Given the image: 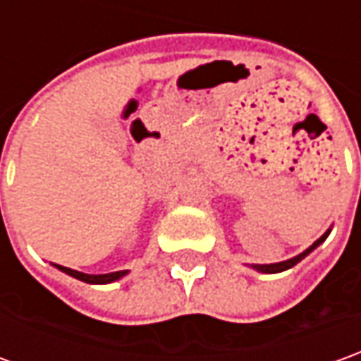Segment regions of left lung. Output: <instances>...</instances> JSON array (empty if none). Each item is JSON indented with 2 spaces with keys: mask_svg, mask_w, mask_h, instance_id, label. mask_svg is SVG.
I'll use <instances>...</instances> for the list:
<instances>
[{
  "mask_svg": "<svg viewBox=\"0 0 361 361\" xmlns=\"http://www.w3.org/2000/svg\"><path fill=\"white\" fill-rule=\"evenodd\" d=\"M328 235H330V229H328V231H326L324 235H322V237L318 239V241L312 243V245H310V247H308L306 251H302L300 255H296V257H293V259H288V261H283V263H273V264H252V269H255V271H259V273H283V271H286V269H293L294 264L300 263V261H302L306 255H310V252L314 251V249L318 247V245H320V243H324Z\"/></svg>",
  "mask_w": 361,
  "mask_h": 361,
  "instance_id": "obj_1",
  "label": "left lung"
}]
</instances>
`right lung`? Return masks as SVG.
I'll return each instance as SVG.
<instances>
[{
	"label": "right lung",
	"mask_w": 361,
	"mask_h": 361,
	"mask_svg": "<svg viewBox=\"0 0 361 361\" xmlns=\"http://www.w3.org/2000/svg\"><path fill=\"white\" fill-rule=\"evenodd\" d=\"M55 267H57L59 271H63V273L71 274V276H75V279H78V281H82V283H88V284H109L128 274V271H116V273H109V274H87V273H80V271H75V269H68V267H63V264H55Z\"/></svg>",
	"instance_id": "1"
}]
</instances>
